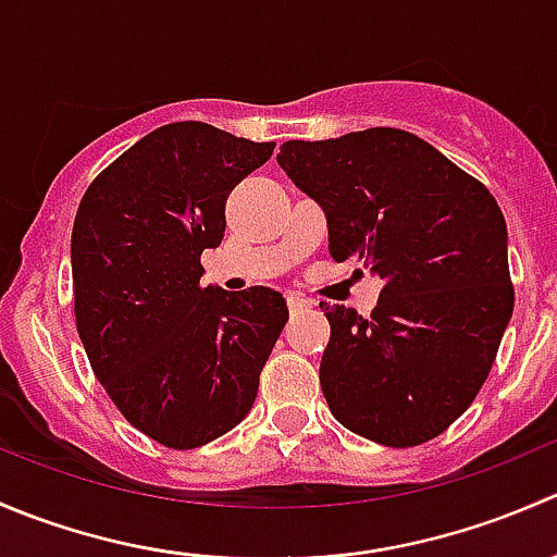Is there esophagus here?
Segmentation results:
<instances>
[{
    "label": "esophagus",
    "mask_w": 557,
    "mask_h": 557,
    "mask_svg": "<svg viewBox=\"0 0 557 557\" xmlns=\"http://www.w3.org/2000/svg\"><path fill=\"white\" fill-rule=\"evenodd\" d=\"M288 310L290 312H307V310H312V301L305 299V296H299V294H290L288 296Z\"/></svg>",
    "instance_id": "obj_1"
}]
</instances>
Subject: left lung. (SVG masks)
Masks as SVG:
<instances>
[{
  "mask_svg": "<svg viewBox=\"0 0 557 557\" xmlns=\"http://www.w3.org/2000/svg\"><path fill=\"white\" fill-rule=\"evenodd\" d=\"M277 164L323 207L331 258L383 280L369 318L325 307L320 387L331 414L385 447L434 440L485 385L512 318L496 199L401 128L290 139Z\"/></svg>",
  "mask_w": 557,
  "mask_h": 557,
  "instance_id": "obj_1",
  "label": "left lung"
}]
</instances>
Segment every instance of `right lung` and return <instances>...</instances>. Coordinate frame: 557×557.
<instances>
[{
	"label": "right lung",
	"instance_id": "1",
	"mask_svg": "<svg viewBox=\"0 0 557 557\" xmlns=\"http://www.w3.org/2000/svg\"><path fill=\"white\" fill-rule=\"evenodd\" d=\"M272 150L210 123H170L112 161L77 207V334L123 418L172 450L207 445L250 412L288 320L272 288L199 285L228 194Z\"/></svg>",
	"mask_w": 557,
	"mask_h": 557
}]
</instances>
